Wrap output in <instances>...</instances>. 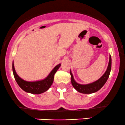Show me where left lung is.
Listing matches in <instances>:
<instances>
[{
  "mask_svg": "<svg viewBox=\"0 0 125 125\" xmlns=\"http://www.w3.org/2000/svg\"><path fill=\"white\" fill-rule=\"evenodd\" d=\"M111 66H112V59L111 56L110 55L109 57V62L108 66H107L106 71L105 72L104 75L102 76L99 79L92 83L87 84H81L77 83L74 80L73 74L71 73V83L72 84V86L74 87V88L79 92L82 93V94H92V93L96 92L98 91L100 89H101L103 87V86L105 84L106 82L107 79H108L110 73V70H111Z\"/></svg>",
  "mask_w": 125,
  "mask_h": 125,
  "instance_id": "obj_1",
  "label": "left lung"
}]
</instances>
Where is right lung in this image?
<instances>
[{
    "label": "right lung",
    "instance_id": "obj_1",
    "mask_svg": "<svg viewBox=\"0 0 125 125\" xmlns=\"http://www.w3.org/2000/svg\"><path fill=\"white\" fill-rule=\"evenodd\" d=\"M61 65V64H59L54 67L46 78L42 81L36 82H27L21 79L16 72L13 63L12 64V69L16 81L21 89L26 92L32 94H41L48 90L51 86L53 82L54 74L56 73Z\"/></svg>",
    "mask_w": 125,
    "mask_h": 125
}]
</instances>
